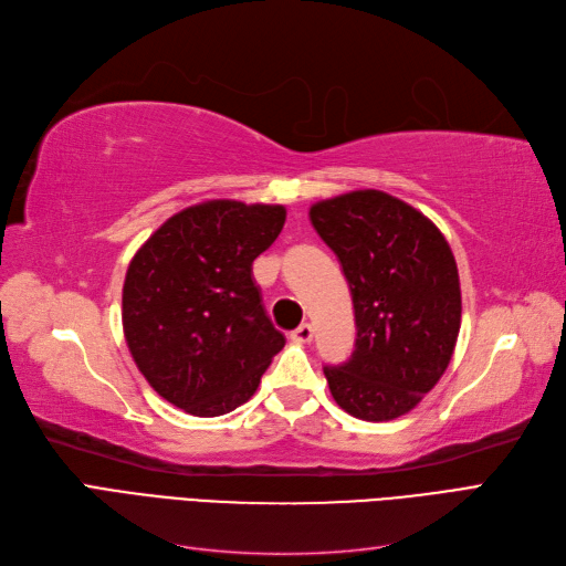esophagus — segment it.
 <instances>
[{
	"label": "esophagus",
	"mask_w": 566,
	"mask_h": 566,
	"mask_svg": "<svg viewBox=\"0 0 566 566\" xmlns=\"http://www.w3.org/2000/svg\"><path fill=\"white\" fill-rule=\"evenodd\" d=\"M312 337H314V328L310 323H302L293 333H290V339L293 342H312Z\"/></svg>",
	"instance_id": "1"
}]
</instances>
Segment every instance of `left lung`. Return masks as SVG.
<instances>
[{"instance_id":"8db88e82","label":"left lung","mask_w":566,"mask_h":566,"mask_svg":"<svg viewBox=\"0 0 566 566\" xmlns=\"http://www.w3.org/2000/svg\"><path fill=\"white\" fill-rule=\"evenodd\" d=\"M310 217L345 271L356 318L352 356L323 368L333 399L358 420L406 416L449 368L460 333L447 238L408 202L373 188L321 200Z\"/></svg>"}]
</instances>
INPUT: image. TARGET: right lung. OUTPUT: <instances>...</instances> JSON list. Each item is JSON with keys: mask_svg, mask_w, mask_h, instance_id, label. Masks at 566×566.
<instances>
[{"mask_svg": "<svg viewBox=\"0 0 566 566\" xmlns=\"http://www.w3.org/2000/svg\"><path fill=\"white\" fill-rule=\"evenodd\" d=\"M285 224L283 205L198 202L132 256L123 328L163 399L198 418L245 403L285 337L264 312L252 262Z\"/></svg>", "mask_w": 566, "mask_h": 566, "instance_id": "obj_1", "label": "right lung"}]
</instances>
